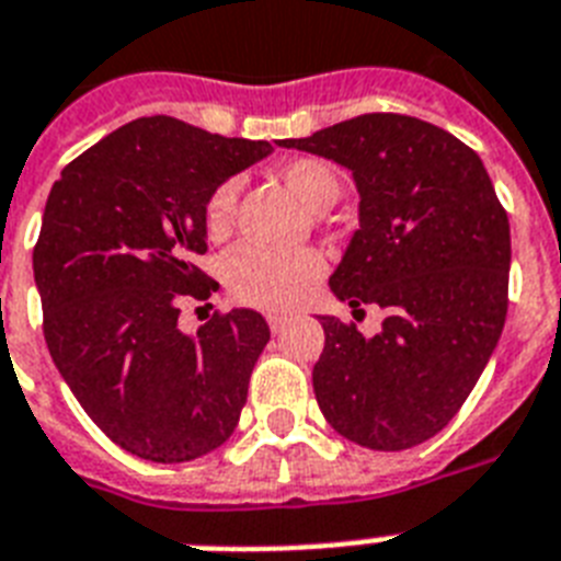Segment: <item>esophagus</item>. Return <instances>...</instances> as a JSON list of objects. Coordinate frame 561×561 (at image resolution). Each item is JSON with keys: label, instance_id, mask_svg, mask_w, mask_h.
Masks as SVG:
<instances>
[{"label": "esophagus", "instance_id": "esophagus-1", "mask_svg": "<svg viewBox=\"0 0 561 561\" xmlns=\"http://www.w3.org/2000/svg\"><path fill=\"white\" fill-rule=\"evenodd\" d=\"M267 325H271L273 334H279L282 328L288 325V317L285 313H267Z\"/></svg>", "mask_w": 561, "mask_h": 561}]
</instances>
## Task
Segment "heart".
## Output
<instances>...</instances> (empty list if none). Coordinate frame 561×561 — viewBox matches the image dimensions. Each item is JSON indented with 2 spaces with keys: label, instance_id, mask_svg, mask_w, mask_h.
Wrapping results in <instances>:
<instances>
[{
  "label": "heart",
  "instance_id": "1",
  "mask_svg": "<svg viewBox=\"0 0 561 561\" xmlns=\"http://www.w3.org/2000/svg\"><path fill=\"white\" fill-rule=\"evenodd\" d=\"M285 184L294 190L311 209L322 213L336 204L343 193V181L331 163L320 158H294L282 167ZM239 181H221L213 190L204 207V227L213 239L225 236L233 225ZM325 273V259L320 250H267L259 244H239L225 259L227 290L236 302L265 308V311H285L302 299L317 279Z\"/></svg>",
  "mask_w": 561,
  "mask_h": 561
}]
</instances>
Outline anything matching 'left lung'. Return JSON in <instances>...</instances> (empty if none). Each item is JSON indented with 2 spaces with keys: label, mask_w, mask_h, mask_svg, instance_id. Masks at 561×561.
I'll return each instance as SVG.
<instances>
[{
  "label": "left lung",
  "mask_w": 561,
  "mask_h": 561,
  "mask_svg": "<svg viewBox=\"0 0 561 561\" xmlns=\"http://www.w3.org/2000/svg\"><path fill=\"white\" fill-rule=\"evenodd\" d=\"M352 170L359 230L331 276L352 305H380L383 331L320 317L313 394L366 449L398 453L453 421L507 320L510 221L467 144L426 121L371 112L279 140Z\"/></svg>",
  "instance_id": "1"
}]
</instances>
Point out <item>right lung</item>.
<instances>
[{
  "label": "right lung",
  "mask_w": 561,
  "mask_h": 561,
  "mask_svg": "<svg viewBox=\"0 0 561 561\" xmlns=\"http://www.w3.org/2000/svg\"><path fill=\"white\" fill-rule=\"evenodd\" d=\"M175 117H138L68 163L34 248L43 334L80 407L126 453L181 463L233 435L271 340L250 308L216 311L190 336L181 302L218 288L204 207L221 181L271 154Z\"/></svg>",
  "instance_id": "1"
}]
</instances>
